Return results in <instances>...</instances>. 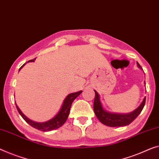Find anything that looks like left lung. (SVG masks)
Returning <instances> with one entry per match:
<instances>
[{"label":"left lung","instance_id":"1","mask_svg":"<svg viewBox=\"0 0 159 159\" xmlns=\"http://www.w3.org/2000/svg\"><path fill=\"white\" fill-rule=\"evenodd\" d=\"M137 65L139 68H141L139 63H137ZM145 103L146 97L144 98L143 102L136 110L131 113H128V114H118V113H108L103 110L98 94L95 91L93 110L97 118L103 124L111 127L124 126V125H129L133 120L136 119V117L141 113V111L143 110L144 106H145Z\"/></svg>","mask_w":159,"mask_h":159}]
</instances>
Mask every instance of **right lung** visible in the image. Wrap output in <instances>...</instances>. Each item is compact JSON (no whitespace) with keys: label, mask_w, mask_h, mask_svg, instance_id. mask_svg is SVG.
Here are the masks:
<instances>
[{"label":"right lung","mask_w":159,"mask_h":159,"mask_svg":"<svg viewBox=\"0 0 159 159\" xmlns=\"http://www.w3.org/2000/svg\"><path fill=\"white\" fill-rule=\"evenodd\" d=\"M34 60H35V58L29 61V62H33V61H34ZM24 65L21 66L20 69H21V68H22ZM20 69H19V70H20ZM81 92L82 91H80L76 92V93H73L68 95L67 97L65 98L64 101H63L62 107H61V110L58 112V114H57L55 117L52 118V119L44 123H37L30 120L29 118H28L22 112H21L20 108L18 107V106L16 105V108H17L18 113H20V115L23 117V119H24L28 124H30L32 127L39 130V131H52V130L58 129L59 127H61V125L64 124V123L66 121V120H67V118L68 117V115H69L70 106H71L73 101L75 100V98H76L81 93Z\"/></svg>","instance_id":"obj_1"}]
</instances>
